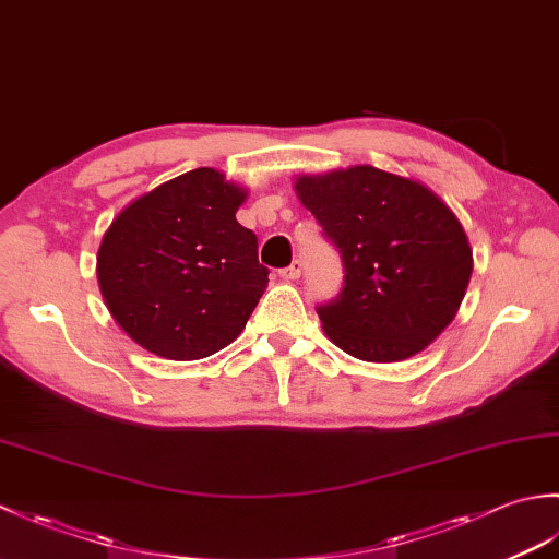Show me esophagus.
<instances>
[{
  "label": "esophagus",
  "mask_w": 559,
  "mask_h": 559,
  "mask_svg": "<svg viewBox=\"0 0 559 559\" xmlns=\"http://www.w3.org/2000/svg\"><path fill=\"white\" fill-rule=\"evenodd\" d=\"M300 271H302V264H300L298 259H295L288 269L281 271V278L283 281H298L300 278Z\"/></svg>",
  "instance_id": "esophagus-1"
}]
</instances>
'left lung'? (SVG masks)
<instances>
[{
    "label": "left lung",
    "instance_id": "obj_1",
    "mask_svg": "<svg viewBox=\"0 0 559 559\" xmlns=\"http://www.w3.org/2000/svg\"><path fill=\"white\" fill-rule=\"evenodd\" d=\"M293 187L346 269L338 298L317 310L326 338L365 362H401L430 346L473 273L456 213L420 180L374 165L302 173Z\"/></svg>",
    "mask_w": 559,
    "mask_h": 559
}]
</instances>
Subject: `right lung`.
I'll return each mask as SVG.
<instances>
[{"instance_id":"add662e5","label":"right lung","mask_w":559,"mask_h":559,"mask_svg":"<svg viewBox=\"0 0 559 559\" xmlns=\"http://www.w3.org/2000/svg\"><path fill=\"white\" fill-rule=\"evenodd\" d=\"M245 199V185L197 168L117 213L98 247V286L141 348L201 360L242 334L269 286L257 237L235 218Z\"/></svg>"}]
</instances>
